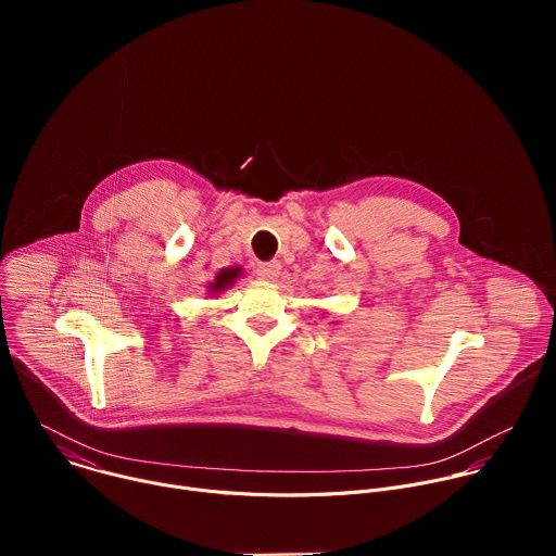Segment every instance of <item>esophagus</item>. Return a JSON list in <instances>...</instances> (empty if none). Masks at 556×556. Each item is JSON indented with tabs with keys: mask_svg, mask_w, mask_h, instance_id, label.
<instances>
[{
	"mask_svg": "<svg viewBox=\"0 0 556 556\" xmlns=\"http://www.w3.org/2000/svg\"><path fill=\"white\" fill-rule=\"evenodd\" d=\"M281 273V264L279 262H268V264H260L257 266V277L264 281H273L277 279Z\"/></svg>",
	"mask_w": 556,
	"mask_h": 556,
	"instance_id": "obj_1",
	"label": "esophagus"
}]
</instances>
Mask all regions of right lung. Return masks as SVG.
Here are the masks:
<instances>
[{
	"instance_id": "1",
	"label": "right lung",
	"mask_w": 556,
	"mask_h": 556,
	"mask_svg": "<svg viewBox=\"0 0 556 556\" xmlns=\"http://www.w3.org/2000/svg\"><path fill=\"white\" fill-rule=\"evenodd\" d=\"M242 275H244V268H242V266L222 268V270L215 273V277L206 283V294H219V292L228 290Z\"/></svg>"
}]
</instances>
